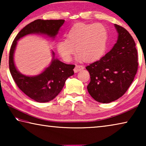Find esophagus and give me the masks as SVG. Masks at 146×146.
<instances>
[{"label":"esophagus","instance_id":"obj_1","mask_svg":"<svg viewBox=\"0 0 146 146\" xmlns=\"http://www.w3.org/2000/svg\"><path fill=\"white\" fill-rule=\"evenodd\" d=\"M84 70V67L82 66H80V65H76L75 66V69H74V72L75 73H77L78 71H80L81 70Z\"/></svg>","mask_w":146,"mask_h":146}]
</instances>
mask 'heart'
<instances>
[{"label":"heart","mask_w":146,"mask_h":146,"mask_svg":"<svg viewBox=\"0 0 146 146\" xmlns=\"http://www.w3.org/2000/svg\"><path fill=\"white\" fill-rule=\"evenodd\" d=\"M108 38V29L103 24L79 23L66 33V40L58 42L56 48L66 61L71 60L75 48L78 60L91 62L104 54Z\"/></svg>","instance_id":"obj_1"}]
</instances>
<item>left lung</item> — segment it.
<instances>
[{"label": "left lung", "instance_id": "8db88e82", "mask_svg": "<svg viewBox=\"0 0 146 146\" xmlns=\"http://www.w3.org/2000/svg\"><path fill=\"white\" fill-rule=\"evenodd\" d=\"M118 38L113 48L99 60L86 67L91 80L90 95L100 103L117 100L126 92L138 70L136 44L131 35L122 26L115 24Z\"/></svg>", "mask_w": 146, "mask_h": 146}]
</instances>
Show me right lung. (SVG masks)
Returning a JSON list of instances; mask_svg holds the SVG:
<instances>
[{
    "mask_svg": "<svg viewBox=\"0 0 146 146\" xmlns=\"http://www.w3.org/2000/svg\"><path fill=\"white\" fill-rule=\"evenodd\" d=\"M64 20L37 19L26 26L17 34L12 43L9 56V71L19 88L31 99L38 102H47L57 96L62 90L66 80L74 74L75 65L66 64L55 57L48 67L35 76H26L17 70L14 62V53L17 41L29 34L44 35L55 38Z\"/></svg>",
    "mask_w": 146,
    "mask_h": 146,
    "instance_id": "1",
    "label": "right lung"
}]
</instances>
